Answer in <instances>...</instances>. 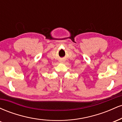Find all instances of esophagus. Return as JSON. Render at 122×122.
<instances>
[{"instance_id":"obj_1","label":"esophagus","mask_w":122,"mask_h":122,"mask_svg":"<svg viewBox=\"0 0 122 122\" xmlns=\"http://www.w3.org/2000/svg\"><path fill=\"white\" fill-rule=\"evenodd\" d=\"M60 62H64V61H62H62H60Z\"/></svg>"}]
</instances>
